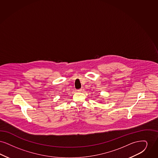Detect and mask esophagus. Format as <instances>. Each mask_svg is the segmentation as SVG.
<instances>
[{"mask_svg": "<svg viewBox=\"0 0 158 158\" xmlns=\"http://www.w3.org/2000/svg\"><path fill=\"white\" fill-rule=\"evenodd\" d=\"M78 91L79 92H82V91H84V88L82 87L81 89H78Z\"/></svg>", "mask_w": 158, "mask_h": 158, "instance_id": "1", "label": "esophagus"}]
</instances>
